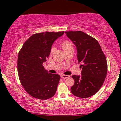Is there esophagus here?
Here are the masks:
<instances>
[{
    "label": "esophagus",
    "instance_id": "esophagus-1",
    "mask_svg": "<svg viewBox=\"0 0 121 121\" xmlns=\"http://www.w3.org/2000/svg\"><path fill=\"white\" fill-rule=\"evenodd\" d=\"M60 77L62 78V79H67V78H69V76H68V75H65V74H61Z\"/></svg>",
    "mask_w": 121,
    "mask_h": 121
}]
</instances>
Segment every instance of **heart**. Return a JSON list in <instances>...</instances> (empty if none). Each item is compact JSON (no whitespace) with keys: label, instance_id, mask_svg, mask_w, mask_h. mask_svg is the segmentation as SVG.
<instances>
[{"label":"heart","instance_id":"obj_1","mask_svg":"<svg viewBox=\"0 0 121 121\" xmlns=\"http://www.w3.org/2000/svg\"><path fill=\"white\" fill-rule=\"evenodd\" d=\"M61 47H62V49L64 50L65 52L67 51H69L70 49H73V45H72V42L69 41H63L61 44ZM55 49L54 47H52L51 49V53H52L53 52L55 51Z\"/></svg>","mask_w":121,"mask_h":121}]
</instances>
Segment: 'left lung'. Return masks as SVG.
<instances>
[{
  "label": "left lung",
  "instance_id": "obj_1",
  "mask_svg": "<svg viewBox=\"0 0 121 121\" xmlns=\"http://www.w3.org/2000/svg\"><path fill=\"white\" fill-rule=\"evenodd\" d=\"M77 49L78 63H81V76L73 75L74 84L71 92L80 98L94 95L101 87L107 73V59L95 38L81 31L65 32Z\"/></svg>",
  "mask_w": 121,
  "mask_h": 121
}]
</instances>
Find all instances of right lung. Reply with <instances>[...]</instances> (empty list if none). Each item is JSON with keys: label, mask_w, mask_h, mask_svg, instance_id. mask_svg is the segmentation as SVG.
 <instances>
[{"label": "right lung", "mask_w": 121, "mask_h": 121, "mask_svg": "<svg viewBox=\"0 0 121 121\" xmlns=\"http://www.w3.org/2000/svg\"><path fill=\"white\" fill-rule=\"evenodd\" d=\"M64 34L45 32L35 34L24 43L17 59V70L21 84L33 97L47 99L55 94L60 80L59 74H51L42 63L47 61L55 41Z\"/></svg>", "instance_id": "obj_1"}]
</instances>
